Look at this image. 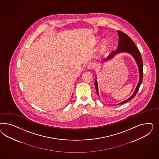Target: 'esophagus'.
Here are the masks:
<instances>
[{
	"label": "esophagus",
	"mask_w": 159,
	"mask_h": 159,
	"mask_svg": "<svg viewBox=\"0 0 159 159\" xmlns=\"http://www.w3.org/2000/svg\"><path fill=\"white\" fill-rule=\"evenodd\" d=\"M87 67L89 69H94L96 67V64L93 63H90L87 65Z\"/></svg>",
	"instance_id": "obj_1"
}]
</instances>
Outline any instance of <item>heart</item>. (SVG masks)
<instances>
[{
  "instance_id": "1",
  "label": "heart",
  "mask_w": 159,
  "mask_h": 159,
  "mask_svg": "<svg viewBox=\"0 0 159 159\" xmlns=\"http://www.w3.org/2000/svg\"><path fill=\"white\" fill-rule=\"evenodd\" d=\"M97 41H99V39H97ZM108 47H109V43L107 41H104L101 43L100 51L101 52H104L107 49Z\"/></svg>"
}]
</instances>
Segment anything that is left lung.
Listing matches in <instances>:
<instances>
[{"label": "left lung", "instance_id": "left-lung-1", "mask_svg": "<svg viewBox=\"0 0 159 159\" xmlns=\"http://www.w3.org/2000/svg\"><path fill=\"white\" fill-rule=\"evenodd\" d=\"M118 36H119V41H118V49L116 50L115 51L112 52L110 54V55L106 58L104 61L109 60L110 59L112 58L116 54L120 53L121 52H126L130 53L134 57L135 60H136V62L138 65L140 76L139 81V83H138L137 87L136 88L135 92L129 98H128L127 100H126L125 101H122L120 103L118 104H124V103H125V102L129 101L136 95L137 93L139 90L140 86V84L142 82V80H143V61H142V58L141 57V54L140 53L139 49L136 47L135 43L133 42V41L131 39L130 37L127 34H125L124 32H122L121 31L118 30ZM94 84H95V87H96L97 93L98 95L97 80H95Z\"/></svg>", "mask_w": 159, "mask_h": 159}]
</instances>
